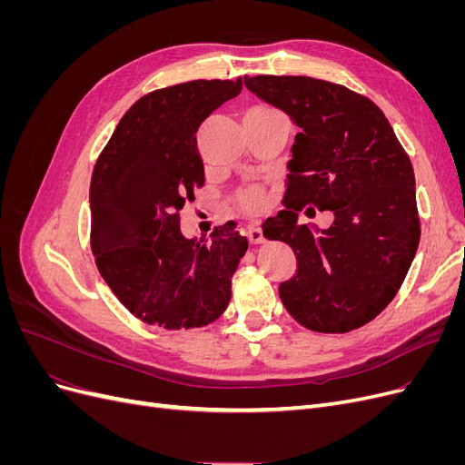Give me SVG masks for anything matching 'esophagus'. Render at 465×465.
<instances>
[{"instance_id":"esophagus-1","label":"esophagus","mask_w":465,"mask_h":465,"mask_svg":"<svg viewBox=\"0 0 465 465\" xmlns=\"http://www.w3.org/2000/svg\"><path fill=\"white\" fill-rule=\"evenodd\" d=\"M246 236H248L250 244H262L265 241L263 232H262V229L258 227V224H250V227L246 229Z\"/></svg>"}]
</instances>
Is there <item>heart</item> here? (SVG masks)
Listing matches in <instances>:
<instances>
[{
  "instance_id": "heart-1",
  "label": "heart",
  "mask_w": 465,
  "mask_h": 465,
  "mask_svg": "<svg viewBox=\"0 0 465 465\" xmlns=\"http://www.w3.org/2000/svg\"><path fill=\"white\" fill-rule=\"evenodd\" d=\"M234 202L246 213H258L263 207V190L260 186H246L236 192Z\"/></svg>"
}]
</instances>
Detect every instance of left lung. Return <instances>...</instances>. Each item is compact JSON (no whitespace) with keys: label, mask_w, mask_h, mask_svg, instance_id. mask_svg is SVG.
Instances as JSON below:
<instances>
[{"label":"left lung","mask_w":465,"mask_h":465,"mask_svg":"<svg viewBox=\"0 0 465 465\" xmlns=\"http://www.w3.org/2000/svg\"><path fill=\"white\" fill-rule=\"evenodd\" d=\"M244 85L299 125L283 205L263 236L297 256L279 285L287 312L320 333H347L396 297L420 238L415 173L384 112L337 83L294 75L244 77ZM304 204L334 213L314 235L296 223Z\"/></svg>","instance_id":"obj_1"}]
</instances>
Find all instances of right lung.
<instances>
[{"mask_svg": "<svg viewBox=\"0 0 465 465\" xmlns=\"http://www.w3.org/2000/svg\"><path fill=\"white\" fill-rule=\"evenodd\" d=\"M241 91L242 77L153 91L125 112L96 159L94 263L118 301L149 326L202 328L229 306L246 236L229 221L209 241H188L180 232V209L205 182L195 134Z\"/></svg>", "mask_w": 465, "mask_h": 465, "instance_id": "obj_1", "label": "right lung"}]
</instances>
